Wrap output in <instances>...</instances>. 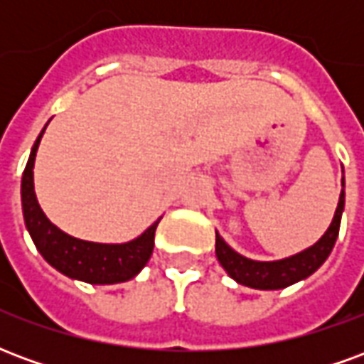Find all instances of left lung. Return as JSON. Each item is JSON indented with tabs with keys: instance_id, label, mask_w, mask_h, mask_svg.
Masks as SVG:
<instances>
[{
	"instance_id": "1",
	"label": "left lung",
	"mask_w": 364,
	"mask_h": 364,
	"mask_svg": "<svg viewBox=\"0 0 364 364\" xmlns=\"http://www.w3.org/2000/svg\"><path fill=\"white\" fill-rule=\"evenodd\" d=\"M345 208V177H341V195L337 203L333 220L326 230V234L310 247L302 252L289 255L284 259L277 261H257L250 259L242 253H237L234 247H230L224 237L216 232V257L220 261L224 271L237 282L250 289L257 290H279L287 289L294 282L308 279L310 274L316 273L328 259L329 253L336 245L337 234H339V224H341V214Z\"/></svg>"
}]
</instances>
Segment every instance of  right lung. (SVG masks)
<instances>
[{"instance_id": "obj_1", "label": "right lung", "mask_w": 364, "mask_h": 364, "mask_svg": "<svg viewBox=\"0 0 364 364\" xmlns=\"http://www.w3.org/2000/svg\"><path fill=\"white\" fill-rule=\"evenodd\" d=\"M48 127V122H46ZM38 134L36 142L31 148L27 167L21 179V205L27 232L33 237L36 250L43 255L48 265L75 281L90 282V284H114L127 282L140 273L154 252V236L158 228V220L146 228L138 237L124 244H99L87 242L62 232L52 224L36 200L35 193V158L38 144L44 130Z\"/></svg>"}]
</instances>
